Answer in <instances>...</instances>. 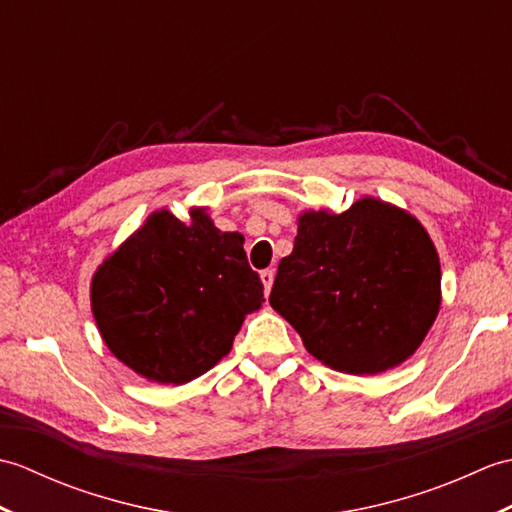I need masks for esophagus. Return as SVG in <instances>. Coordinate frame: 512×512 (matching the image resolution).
Here are the masks:
<instances>
[{"label": "esophagus", "instance_id": "esophagus-1", "mask_svg": "<svg viewBox=\"0 0 512 512\" xmlns=\"http://www.w3.org/2000/svg\"><path fill=\"white\" fill-rule=\"evenodd\" d=\"M262 281H264V290H266V295H268L270 288H273V281H275V270L273 268L262 270Z\"/></svg>", "mask_w": 512, "mask_h": 512}]
</instances>
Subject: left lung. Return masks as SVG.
Segmentation results:
<instances>
[{
  "instance_id": "left-lung-1",
  "label": "left lung",
  "mask_w": 512,
  "mask_h": 512,
  "mask_svg": "<svg viewBox=\"0 0 512 512\" xmlns=\"http://www.w3.org/2000/svg\"><path fill=\"white\" fill-rule=\"evenodd\" d=\"M270 306L343 374H380L418 350L440 310V259L424 226L376 198L299 215Z\"/></svg>"
}]
</instances>
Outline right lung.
<instances>
[{"mask_svg":"<svg viewBox=\"0 0 512 512\" xmlns=\"http://www.w3.org/2000/svg\"><path fill=\"white\" fill-rule=\"evenodd\" d=\"M90 292L110 352L162 385L209 372L264 301L244 235L222 233L206 209H193L191 224L167 209L151 213L99 266Z\"/></svg>","mask_w":512,"mask_h":512,"instance_id":"add662e5","label":"right lung"}]
</instances>
